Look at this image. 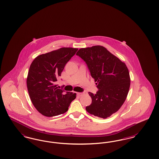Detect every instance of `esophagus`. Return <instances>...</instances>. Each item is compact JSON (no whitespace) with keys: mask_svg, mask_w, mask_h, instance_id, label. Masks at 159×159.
Wrapping results in <instances>:
<instances>
[{"mask_svg":"<svg viewBox=\"0 0 159 159\" xmlns=\"http://www.w3.org/2000/svg\"><path fill=\"white\" fill-rule=\"evenodd\" d=\"M77 95H78V96L81 97L82 95H83V93H82V92H78V93H77Z\"/></svg>","mask_w":159,"mask_h":159,"instance_id":"1","label":"esophagus"}]
</instances>
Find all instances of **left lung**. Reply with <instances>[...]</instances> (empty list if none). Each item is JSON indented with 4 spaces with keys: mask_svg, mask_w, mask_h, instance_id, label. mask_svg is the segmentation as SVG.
<instances>
[{
    "mask_svg": "<svg viewBox=\"0 0 159 159\" xmlns=\"http://www.w3.org/2000/svg\"><path fill=\"white\" fill-rule=\"evenodd\" d=\"M76 55L86 62L99 89L96 94L88 93L92 103L86 111L102 119L109 117L127 98L130 84L128 68L102 46L81 48Z\"/></svg>",
    "mask_w": 159,
    "mask_h": 159,
    "instance_id": "obj_1",
    "label": "left lung"
}]
</instances>
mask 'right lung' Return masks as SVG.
I'll list each match as a JSON object with an SVG mask.
<instances>
[{
  "label": "right lung",
  "instance_id": "right-lung-1",
  "mask_svg": "<svg viewBox=\"0 0 159 159\" xmlns=\"http://www.w3.org/2000/svg\"><path fill=\"white\" fill-rule=\"evenodd\" d=\"M77 50V48H61L40 55L31 62L27 87L33 106L42 115L53 117L64 113L76 98V93H65L58 88L56 82Z\"/></svg>",
  "mask_w": 159,
  "mask_h": 159
}]
</instances>
